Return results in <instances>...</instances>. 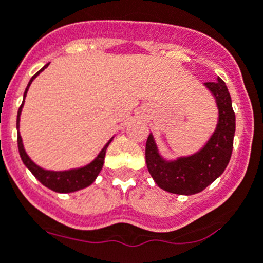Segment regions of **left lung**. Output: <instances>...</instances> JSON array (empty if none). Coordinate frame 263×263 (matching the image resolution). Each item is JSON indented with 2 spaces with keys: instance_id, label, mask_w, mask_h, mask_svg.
I'll return each mask as SVG.
<instances>
[{
  "instance_id": "1",
  "label": "left lung",
  "mask_w": 263,
  "mask_h": 263,
  "mask_svg": "<svg viewBox=\"0 0 263 263\" xmlns=\"http://www.w3.org/2000/svg\"><path fill=\"white\" fill-rule=\"evenodd\" d=\"M215 96L219 121L204 147L190 156L167 161L158 153L153 134L146 142V163L154 181L165 192L190 196L202 192L227 168L233 148L236 117L232 100L223 79L204 83Z\"/></svg>"
}]
</instances>
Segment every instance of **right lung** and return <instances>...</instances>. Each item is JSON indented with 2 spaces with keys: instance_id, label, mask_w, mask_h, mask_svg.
Masks as SVG:
<instances>
[{
  "instance_id": "right-lung-1",
  "label": "right lung",
  "mask_w": 263,
  "mask_h": 263,
  "mask_svg": "<svg viewBox=\"0 0 263 263\" xmlns=\"http://www.w3.org/2000/svg\"><path fill=\"white\" fill-rule=\"evenodd\" d=\"M49 64L45 65L43 69L37 71L32 78L30 79L27 84V88L25 91V96H23V102H22V105L19 107L18 110V117H16V129H18V150H19V155H21L22 161L25 163L26 167L32 172V175L35 176L36 179L39 181L42 182L44 186L49 187L52 189L53 192H57V193H71V192H77L79 189H83V187H87L88 185L92 184L95 181V179L98 177L99 172L102 171L103 164H104V158H105V151H107L108 144L110 143V139L107 144L104 146L100 154L91 161L90 164L84 165L82 168H77V170H69V171H47V170H43L40 168L39 165H36L28 155L26 154L25 147H23V143H22V137L19 134V117H21V112H22V108H23V104H25V98H26V93H27L28 87H30V84L32 83L33 79L36 78V76L42 73L44 70L45 67L48 66Z\"/></svg>"
}]
</instances>
